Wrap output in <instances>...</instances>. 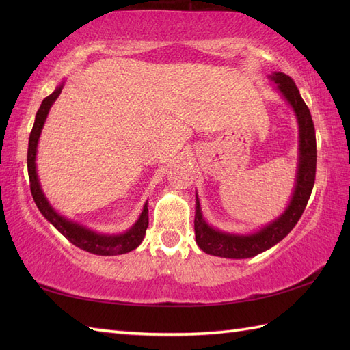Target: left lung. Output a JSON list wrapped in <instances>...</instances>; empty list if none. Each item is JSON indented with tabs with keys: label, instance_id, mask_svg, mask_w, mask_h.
I'll use <instances>...</instances> for the list:
<instances>
[{
	"label": "left lung",
	"instance_id": "obj_1",
	"mask_svg": "<svg viewBox=\"0 0 350 350\" xmlns=\"http://www.w3.org/2000/svg\"><path fill=\"white\" fill-rule=\"evenodd\" d=\"M280 93L292 105L299 126V163L292 200L284 213L271 224L251 234H233L215 230L203 218L198 197L196 200V242L206 254L226 258H250L272 248L292 232L306 211L316 179V132L310 109L302 100L295 81L286 73L275 72L271 75Z\"/></svg>",
	"mask_w": 350,
	"mask_h": 350
}]
</instances>
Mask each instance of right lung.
Instances as JSON below:
<instances>
[{"mask_svg":"<svg viewBox=\"0 0 350 350\" xmlns=\"http://www.w3.org/2000/svg\"><path fill=\"white\" fill-rule=\"evenodd\" d=\"M63 84L55 88V92L49 94L48 98H44L42 105L37 111L34 126L29 133V141H28V154H27V167H28V177H29V189H31V196L34 198L36 206L39 207L40 213L46 218L52 226H54L58 232H60L66 239L70 241L75 247L84 250L87 252H92V254L98 256H118V254H126L132 250H135L138 245L143 242L146 230L148 227V207L147 203L143 207V212H141L139 218L137 219L135 224H133L128 232L122 234H100L96 233L93 230L87 228L84 226H79L77 222L66 219L62 215H58L54 209H52L49 202L44 197L43 191L40 188L39 177H37V170H36V154H37V144H39V137L43 129L44 120H46L49 109L52 103L57 100L58 96L62 93Z\"/></svg>","mask_w":350,"mask_h":350,"instance_id":"right-lung-1","label":"right lung"}]
</instances>
